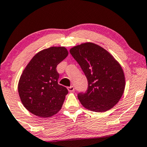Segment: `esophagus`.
I'll return each instance as SVG.
<instances>
[{"instance_id":"esophagus-1","label":"esophagus","mask_w":147,"mask_h":147,"mask_svg":"<svg viewBox=\"0 0 147 147\" xmlns=\"http://www.w3.org/2000/svg\"><path fill=\"white\" fill-rule=\"evenodd\" d=\"M68 90L69 91V92H74V91H75V87H74V86L68 87Z\"/></svg>"}]
</instances>
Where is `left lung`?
Segmentation results:
<instances>
[{"label": "left lung", "instance_id": "1", "mask_svg": "<svg viewBox=\"0 0 147 147\" xmlns=\"http://www.w3.org/2000/svg\"><path fill=\"white\" fill-rule=\"evenodd\" d=\"M87 79L85 93L78 98L85 109L94 112H105L116 105L123 95L125 75L119 63L100 46L87 42L70 49Z\"/></svg>", "mask_w": 147, "mask_h": 147}]
</instances>
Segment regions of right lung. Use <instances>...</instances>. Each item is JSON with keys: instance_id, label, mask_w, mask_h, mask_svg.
Segmentation results:
<instances>
[{"instance_id": "add662e5", "label": "right lung", "mask_w": 147, "mask_h": 147, "mask_svg": "<svg viewBox=\"0 0 147 147\" xmlns=\"http://www.w3.org/2000/svg\"><path fill=\"white\" fill-rule=\"evenodd\" d=\"M68 55L64 47H51L36 53L24 68L18 83L24 107L33 115L48 118L60 110L68 94L58 84L56 67Z\"/></svg>"}]
</instances>
